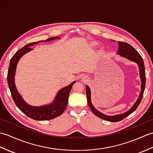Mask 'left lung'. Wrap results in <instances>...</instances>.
I'll return each instance as SVG.
<instances>
[{"mask_svg":"<svg viewBox=\"0 0 153 153\" xmlns=\"http://www.w3.org/2000/svg\"><path fill=\"white\" fill-rule=\"evenodd\" d=\"M118 54H120V56H122L124 58H126L127 59L129 60H131L133 62L137 63L139 66V73H140V78L141 80V93L139 95V97L138 98L137 100L134 104V106L131 107V109H129L128 112L119 115H115V116H107L105 114H103L100 112L98 111V110L95 108L91 103V91L89 89V87L88 86H86V95H87V102L90 107L91 110H92V112L95 115L98 116L99 118L103 119L106 121L112 122H116L121 121L123 119H124L126 117L128 116L129 114L134 112L135 110L137 109L138 106L140 104L143 96V93L145 91V82H146V76H145V66L143 58L138 52L136 51L135 48L133 47L131 45H130L127 43H124V42H118Z\"/></svg>","mask_w":153,"mask_h":153,"instance_id":"obj_1","label":"left lung"}]
</instances>
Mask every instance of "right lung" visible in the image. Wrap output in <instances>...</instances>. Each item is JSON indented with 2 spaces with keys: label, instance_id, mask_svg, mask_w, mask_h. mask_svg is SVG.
I'll list each match as a JSON object with an SVG mask.
<instances>
[{
  "label": "right lung",
  "instance_id": "obj_1",
  "mask_svg": "<svg viewBox=\"0 0 153 153\" xmlns=\"http://www.w3.org/2000/svg\"><path fill=\"white\" fill-rule=\"evenodd\" d=\"M58 38L59 37H50L45 41H49ZM39 42L41 41L33 42V43H29L22 48L21 49L18 50L14 54V56L11 58L10 62L7 75V81L12 99L14 100L16 105L18 107V108L22 112H24L25 115L30 117V118L35 120H48L54 119L58 116H60L64 112V110H66L68 102V96H69L71 87H72L76 82H73L70 85L60 89L57 93V95L55 97L53 102L50 104L49 105L37 107L30 106L26 104V102H25L18 92L17 89H16L14 83L16 68L19 58L24 54L31 51V48L30 47L37 44Z\"/></svg>",
  "mask_w": 153,
  "mask_h": 153
}]
</instances>
